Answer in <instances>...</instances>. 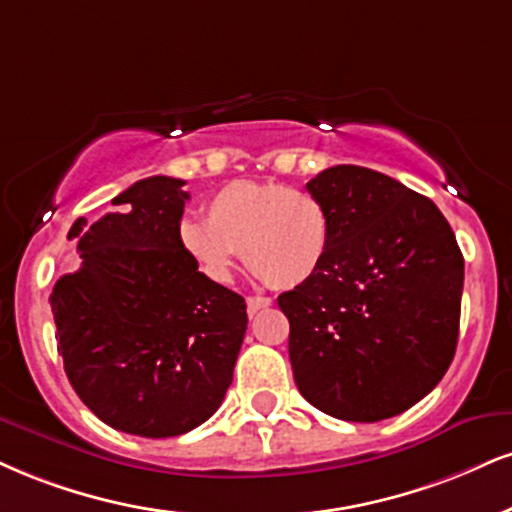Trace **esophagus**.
I'll return each instance as SVG.
<instances>
[{"label":"esophagus","instance_id":"1","mask_svg":"<svg viewBox=\"0 0 512 512\" xmlns=\"http://www.w3.org/2000/svg\"><path fill=\"white\" fill-rule=\"evenodd\" d=\"M272 305V298H264V295H250L248 298V315H257L264 307Z\"/></svg>","mask_w":512,"mask_h":512}]
</instances>
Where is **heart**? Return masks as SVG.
Wrapping results in <instances>:
<instances>
[{
	"label": "heart",
	"mask_w": 512,
	"mask_h": 512,
	"mask_svg": "<svg viewBox=\"0 0 512 512\" xmlns=\"http://www.w3.org/2000/svg\"><path fill=\"white\" fill-rule=\"evenodd\" d=\"M207 221L183 219L176 236L195 269L212 283H229L240 250L272 288L310 281L331 248V214L315 193L283 183L236 181L205 205Z\"/></svg>",
	"instance_id": "obj_1"
}]
</instances>
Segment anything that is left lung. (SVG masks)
Returning a JSON list of instances; mask_svg holds the SVG:
<instances>
[{
  "mask_svg": "<svg viewBox=\"0 0 512 512\" xmlns=\"http://www.w3.org/2000/svg\"><path fill=\"white\" fill-rule=\"evenodd\" d=\"M331 214L329 255L279 295L307 403L346 422L400 415L443 379L458 346L465 262L429 197L338 164L307 183Z\"/></svg>",
  "mask_w": 512,
  "mask_h": 512,
  "instance_id": "left-lung-1",
  "label": "left lung"
}]
</instances>
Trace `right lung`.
I'll list each match as a JSON object with an SVG mask.
<instances>
[{"label":"right lung","mask_w":512,"mask_h":512,"mask_svg":"<svg viewBox=\"0 0 512 512\" xmlns=\"http://www.w3.org/2000/svg\"><path fill=\"white\" fill-rule=\"evenodd\" d=\"M186 181L150 176L119 212L76 219L80 269L49 295L73 391L109 427L166 439L200 427L233 381L245 300L207 281L178 245Z\"/></svg>","instance_id":"add662e5"}]
</instances>
